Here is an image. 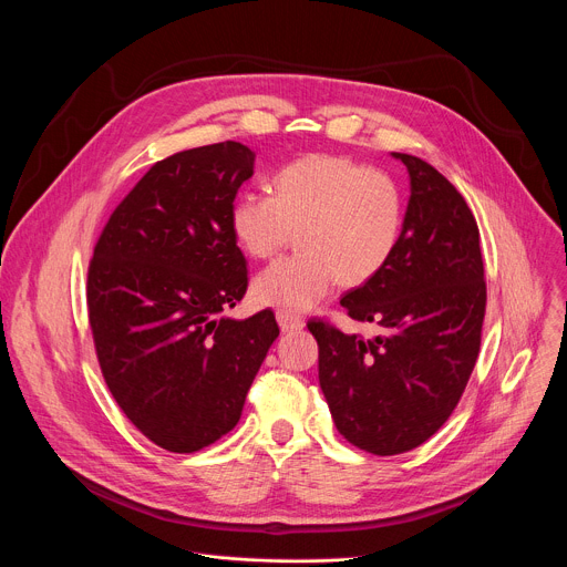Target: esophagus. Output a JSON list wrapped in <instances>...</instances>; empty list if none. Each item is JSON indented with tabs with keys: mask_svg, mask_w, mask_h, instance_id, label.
I'll return each instance as SVG.
<instances>
[{
	"mask_svg": "<svg viewBox=\"0 0 567 567\" xmlns=\"http://www.w3.org/2000/svg\"><path fill=\"white\" fill-rule=\"evenodd\" d=\"M276 320L282 332H296V330H302L305 328V320L291 311H278L276 313Z\"/></svg>",
	"mask_w": 567,
	"mask_h": 567,
	"instance_id": "esophagus-1",
	"label": "esophagus"
}]
</instances>
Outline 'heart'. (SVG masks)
I'll list each match as a JSON object with an SVG mask.
<instances>
[{"label": "heart", "instance_id": "b5f03b06", "mask_svg": "<svg viewBox=\"0 0 567 567\" xmlns=\"http://www.w3.org/2000/svg\"><path fill=\"white\" fill-rule=\"evenodd\" d=\"M274 193L239 190L228 210L237 245L258 260L298 233L300 254L269 265L251 285L262 307L309 309L341 282L365 285L396 251L403 202L379 171L339 154H309L278 171Z\"/></svg>", "mask_w": 567, "mask_h": 567}]
</instances>
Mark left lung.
Masks as SVG:
<instances>
[{
	"instance_id": "left-lung-1",
	"label": "left lung",
	"mask_w": 567,
	"mask_h": 567,
	"mask_svg": "<svg viewBox=\"0 0 567 567\" xmlns=\"http://www.w3.org/2000/svg\"><path fill=\"white\" fill-rule=\"evenodd\" d=\"M411 197L390 262L341 305L374 339L311 320L318 383L339 433L374 455L406 453L451 417L480 352L487 285L464 197L426 161L390 152Z\"/></svg>"
}]
</instances>
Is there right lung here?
<instances>
[{
    "label": "right lung",
    "instance_id": "1",
    "mask_svg": "<svg viewBox=\"0 0 567 567\" xmlns=\"http://www.w3.org/2000/svg\"><path fill=\"white\" fill-rule=\"evenodd\" d=\"M254 166L256 152L237 141L156 161L112 213L90 265L105 383L127 420L173 453L235 429L280 334L269 309L224 316L247 291L228 210Z\"/></svg>",
    "mask_w": 567,
    "mask_h": 567
}]
</instances>
